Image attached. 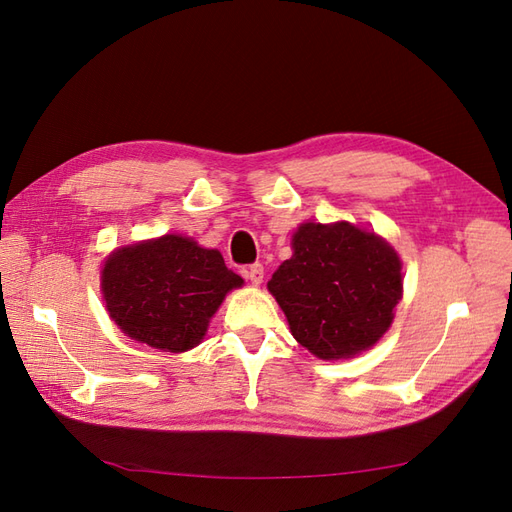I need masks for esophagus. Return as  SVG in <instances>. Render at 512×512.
<instances>
[{
  "mask_svg": "<svg viewBox=\"0 0 512 512\" xmlns=\"http://www.w3.org/2000/svg\"><path fill=\"white\" fill-rule=\"evenodd\" d=\"M243 275H245V280L250 282L252 286H260V284H262V277H265V269H262L260 262H256V265L247 267V269L243 271Z\"/></svg>",
  "mask_w": 512,
  "mask_h": 512,
  "instance_id": "1",
  "label": "esophagus"
}]
</instances>
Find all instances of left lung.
Here are the masks:
<instances>
[{"instance_id": "obj_1", "label": "left lung", "mask_w": 512, "mask_h": 512, "mask_svg": "<svg viewBox=\"0 0 512 512\" xmlns=\"http://www.w3.org/2000/svg\"><path fill=\"white\" fill-rule=\"evenodd\" d=\"M290 333L318 359H350L389 331L404 292L401 260L376 232L305 222L267 284Z\"/></svg>"}]
</instances>
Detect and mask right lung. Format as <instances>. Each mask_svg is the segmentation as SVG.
I'll return each instance as SVG.
<instances>
[{
	"label": "right lung",
	"mask_w": 512,
	"mask_h": 512,
	"mask_svg": "<svg viewBox=\"0 0 512 512\" xmlns=\"http://www.w3.org/2000/svg\"><path fill=\"white\" fill-rule=\"evenodd\" d=\"M239 286L218 250L181 235L119 247L102 269V297L117 327L162 352L203 342L211 316Z\"/></svg>",
	"instance_id": "right-lung-1"
}]
</instances>
